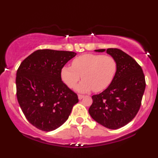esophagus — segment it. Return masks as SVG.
<instances>
[{
  "label": "esophagus",
  "instance_id": "34e87169",
  "mask_svg": "<svg viewBox=\"0 0 158 158\" xmlns=\"http://www.w3.org/2000/svg\"><path fill=\"white\" fill-rule=\"evenodd\" d=\"M78 97H79V100H81V99H82V98L85 97V96H83V95H80V94H79V96H78Z\"/></svg>",
  "mask_w": 158,
  "mask_h": 158
}]
</instances>
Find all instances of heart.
Returning <instances> with one entry per match:
<instances>
[{
	"mask_svg": "<svg viewBox=\"0 0 158 158\" xmlns=\"http://www.w3.org/2000/svg\"><path fill=\"white\" fill-rule=\"evenodd\" d=\"M118 63L111 55L87 54L72 61V66L64 65L61 70V78L69 88L73 89L83 79L77 90L86 93L94 90L100 92L110 86L116 75Z\"/></svg>",
	"mask_w": 158,
	"mask_h": 158,
	"instance_id": "1",
	"label": "heart"
}]
</instances>
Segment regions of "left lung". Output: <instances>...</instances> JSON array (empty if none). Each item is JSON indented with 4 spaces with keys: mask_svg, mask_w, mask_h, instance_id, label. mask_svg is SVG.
<instances>
[{
    "mask_svg": "<svg viewBox=\"0 0 158 158\" xmlns=\"http://www.w3.org/2000/svg\"><path fill=\"white\" fill-rule=\"evenodd\" d=\"M107 53L118 61L117 73L106 90L92 96L88 112L102 126L117 130L130 122L138 113L146 87L145 76L138 62L123 51L107 48Z\"/></svg>",
    "mask_w": 158,
    "mask_h": 158,
    "instance_id": "1",
    "label": "left lung"
}]
</instances>
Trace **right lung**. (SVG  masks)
Returning a JSON list of instances; mask_svg holds the SVG:
<instances>
[{
	"instance_id": "obj_1",
	"label": "right lung",
	"mask_w": 158,
	"mask_h": 158,
	"mask_svg": "<svg viewBox=\"0 0 158 158\" xmlns=\"http://www.w3.org/2000/svg\"><path fill=\"white\" fill-rule=\"evenodd\" d=\"M73 51L40 49L21 62L17 71L18 103L26 119L39 130L50 132L68 120L77 94L61 79V70L76 56Z\"/></svg>"
}]
</instances>
